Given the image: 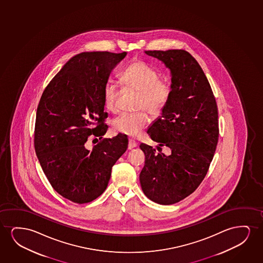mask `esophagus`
I'll use <instances>...</instances> for the list:
<instances>
[{"label": "esophagus", "instance_id": "1", "mask_svg": "<svg viewBox=\"0 0 263 263\" xmlns=\"http://www.w3.org/2000/svg\"><path fill=\"white\" fill-rule=\"evenodd\" d=\"M137 143L135 141L132 140V139H129V141H128V150H131V149L137 147Z\"/></svg>", "mask_w": 263, "mask_h": 263}]
</instances>
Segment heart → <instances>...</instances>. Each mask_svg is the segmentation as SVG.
<instances>
[{
  "label": "heart",
  "instance_id": "b5f03b06",
  "mask_svg": "<svg viewBox=\"0 0 263 263\" xmlns=\"http://www.w3.org/2000/svg\"><path fill=\"white\" fill-rule=\"evenodd\" d=\"M121 82L126 88L139 92L137 109L145 108L151 115H160L169 101V83L161 79L157 70L144 60L136 59L131 62L123 72ZM102 100L107 110L111 113L118 112L119 90L114 83L108 82L105 84ZM149 121V117L145 112L124 113L112 121V129L116 133L136 137L147 126Z\"/></svg>",
  "mask_w": 263,
  "mask_h": 263
}]
</instances>
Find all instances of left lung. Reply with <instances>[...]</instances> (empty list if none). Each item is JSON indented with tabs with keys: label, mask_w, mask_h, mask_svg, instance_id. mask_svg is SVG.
Here are the masks:
<instances>
[{
	"label": "left lung",
	"mask_w": 263,
	"mask_h": 263,
	"mask_svg": "<svg viewBox=\"0 0 263 263\" xmlns=\"http://www.w3.org/2000/svg\"><path fill=\"white\" fill-rule=\"evenodd\" d=\"M168 67L171 95L165 108L147 134L170 148V155L145 144L139 176L144 195L161 205H172L191 193L204 180L219 137L218 112L212 89L200 65L187 51H144Z\"/></svg>",
	"instance_id": "8db88e82"
}]
</instances>
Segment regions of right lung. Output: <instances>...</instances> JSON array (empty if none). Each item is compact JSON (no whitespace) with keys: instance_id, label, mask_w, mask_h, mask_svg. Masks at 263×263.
I'll use <instances>...</instances> for the list:
<instances>
[{"instance_id":"obj_1","label":"right lung","mask_w":263,"mask_h":263,"mask_svg":"<svg viewBox=\"0 0 263 263\" xmlns=\"http://www.w3.org/2000/svg\"><path fill=\"white\" fill-rule=\"evenodd\" d=\"M126 52H83L71 58L46 87L37 106L35 151L45 175L58 194L78 204L104 192L112 166L126 151L119 134L91 150L89 137L101 139L108 126L102 90L112 69Z\"/></svg>"}]
</instances>
